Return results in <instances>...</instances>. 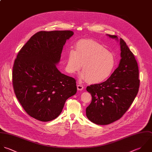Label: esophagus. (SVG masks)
<instances>
[{
	"label": "esophagus",
	"instance_id": "obj_1",
	"mask_svg": "<svg viewBox=\"0 0 152 152\" xmlns=\"http://www.w3.org/2000/svg\"><path fill=\"white\" fill-rule=\"evenodd\" d=\"M77 88L78 91H82L83 89V86L81 84H78L77 85Z\"/></svg>",
	"mask_w": 152,
	"mask_h": 152
}]
</instances>
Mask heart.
Wrapping results in <instances>:
<instances>
[{"label": "heart", "instance_id": "b5f03b06", "mask_svg": "<svg viewBox=\"0 0 152 152\" xmlns=\"http://www.w3.org/2000/svg\"><path fill=\"white\" fill-rule=\"evenodd\" d=\"M82 77L92 83L107 79L115 65L114 54L91 39H82L76 44V50L70 49L68 53L67 70L70 73L78 72L82 67Z\"/></svg>", "mask_w": 152, "mask_h": 152}]
</instances>
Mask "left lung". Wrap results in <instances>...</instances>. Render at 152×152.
Returning <instances> with one entry per match:
<instances>
[{
	"instance_id": "8db88e82",
	"label": "left lung",
	"mask_w": 152,
	"mask_h": 152,
	"mask_svg": "<svg viewBox=\"0 0 152 152\" xmlns=\"http://www.w3.org/2000/svg\"><path fill=\"white\" fill-rule=\"evenodd\" d=\"M113 38L116 35H108ZM118 67L106 81L87 86L92 101L86 109L88 118L98 125H107L120 118L129 110L139 92L140 79L137 62L126 42L120 38Z\"/></svg>"
}]
</instances>
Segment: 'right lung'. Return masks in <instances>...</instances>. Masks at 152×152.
<instances>
[{
  "label": "right lung",
  "mask_w": 152,
  "mask_h": 152,
  "mask_svg": "<svg viewBox=\"0 0 152 152\" xmlns=\"http://www.w3.org/2000/svg\"><path fill=\"white\" fill-rule=\"evenodd\" d=\"M72 31H39L18 52L13 66L15 94L25 112L41 121L61 113L66 101L77 92L75 79L56 67Z\"/></svg>",
  "instance_id": "obj_1"
}]
</instances>
